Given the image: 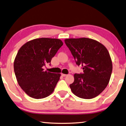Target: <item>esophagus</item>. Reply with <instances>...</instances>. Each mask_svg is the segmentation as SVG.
<instances>
[{
    "mask_svg": "<svg viewBox=\"0 0 126 126\" xmlns=\"http://www.w3.org/2000/svg\"><path fill=\"white\" fill-rule=\"evenodd\" d=\"M62 76L63 77H66L67 76V74H62Z\"/></svg>",
    "mask_w": 126,
    "mask_h": 126,
    "instance_id": "esophagus-1",
    "label": "esophagus"
}]
</instances>
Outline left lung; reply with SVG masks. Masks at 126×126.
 I'll use <instances>...</instances> for the list:
<instances>
[{
  "label": "left lung",
  "instance_id": "obj_1",
  "mask_svg": "<svg viewBox=\"0 0 126 126\" xmlns=\"http://www.w3.org/2000/svg\"><path fill=\"white\" fill-rule=\"evenodd\" d=\"M76 64L82 66L83 73L74 74V80L69 85L72 92L83 99L98 95L109 83L112 63L108 50L96 40L87 38L64 40Z\"/></svg>",
  "mask_w": 126,
  "mask_h": 126
}]
</instances>
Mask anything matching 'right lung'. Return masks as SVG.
<instances>
[{
	"mask_svg": "<svg viewBox=\"0 0 126 126\" xmlns=\"http://www.w3.org/2000/svg\"><path fill=\"white\" fill-rule=\"evenodd\" d=\"M59 39L42 38L31 40L19 50L14 62L19 85L25 93L35 99L44 98L54 90L61 74L44 71L43 67L63 46Z\"/></svg>",
	"mask_w": 126,
	"mask_h": 126,
	"instance_id": "obj_1",
	"label": "right lung"
}]
</instances>
